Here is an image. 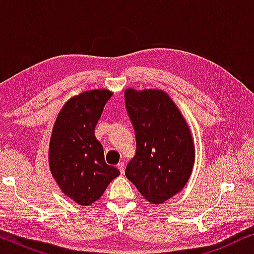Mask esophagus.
<instances>
[{
	"instance_id": "34e87169",
	"label": "esophagus",
	"mask_w": 254,
	"mask_h": 254,
	"mask_svg": "<svg viewBox=\"0 0 254 254\" xmlns=\"http://www.w3.org/2000/svg\"><path fill=\"white\" fill-rule=\"evenodd\" d=\"M117 168H118V169H119V171H120L121 173H124V172H125V164H124V163H123V162H120V163H119V164H118V165H117Z\"/></svg>"
}]
</instances>
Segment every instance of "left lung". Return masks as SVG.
Here are the masks:
<instances>
[{
  "mask_svg": "<svg viewBox=\"0 0 254 254\" xmlns=\"http://www.w3.org/2000/svg\"><path fill=\"white\" fill-rule=\"evenodd\" d=\"M136 140L126 177L149 202L158 204L183 190L194 164L189 126L176 104L161 90L125 91Z\"/></svg>",
  "mask_w": 254,
  "mask_h": 254,
  "instance_id": "obj_1",
  "label": "left lung"
}]
</instances>
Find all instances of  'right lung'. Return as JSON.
I'll return each mask as SVG.
<instances>
[{
    "label": "right lung",
    "instance_id": "right-lung-1",
    "mask_svg": "<svg viewBox=\"0 0 254 254\" xmlns=\"http://www.w3.org/2000/svg\"><path fill=\"white\" fill-rule=\"evenodd\" d=\"M113 93L91 90L72 97L55 121L50 143V168L62 192L81 206L99 199L119 170L107 165L95 128Z\"/></svg>",
    "mask_w": 254,
    "mask_h": 254
}]
</instances>
